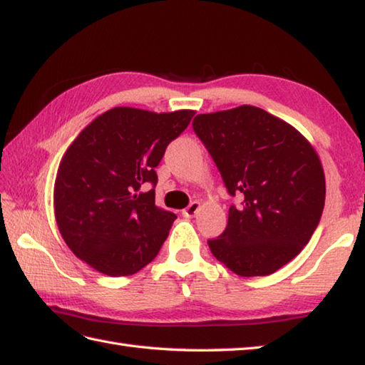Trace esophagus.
Segmentation results:
<instances>
[{"label": "esophagus", "mask_w": 365, "mask_h": 365, "mask_svg": "<svg viewBox=\"0 0 365 365\" xmlns=\"http://www.w3.org/2000/svg\"><path fill=\"white\" fill-rule=\"evenodd\" d=\"M200 202H192L187 208H184L182 210V216L184 217H194L197 212H198V210H200Z\"/></svg>", "instance_id": "34e87169"}]
</instances>
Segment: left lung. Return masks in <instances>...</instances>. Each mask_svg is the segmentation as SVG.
I'll use <instances>...</instances> for the list:
<instances>
[{"label":"left lung","instance_id":"obj_1","mask_svg":"<svg viewBox=\"0 0 365 365\" xmlns=\"http://www.w3.org/2000/svg\"><path fill=\"white\" fill-rule=\"evenodd\" d=\"M192 127L240 198L222 235L208 240L212 256L240 277L279 270L310 242L324 210L314 148L287 122L250 105L198 114Z\"/></svg>","mask_w":365,"mask_h":365}]
</instances>
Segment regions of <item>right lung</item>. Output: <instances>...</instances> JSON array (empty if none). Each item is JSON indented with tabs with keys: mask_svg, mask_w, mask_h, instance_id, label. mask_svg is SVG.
<instances>
[{
	"mask_svg": "<svg viewBox=\"0 0 365 365\" xmlns=\"http://www.w3.org/2000/svg\"><path fill=\"white\" fill-rule=\"evenodd\" d=\"M195 111L103 113L61 157L55 221L68 247L100 273L128 277L153 262L176 215L155 205V167ZM148 183L153 189L144 192Z\"/></svg>",
	"mask_w": 365,
	"mask_h": 365,
	"instance_id": "1",
	"label": "right lung"
}]
</instances>
